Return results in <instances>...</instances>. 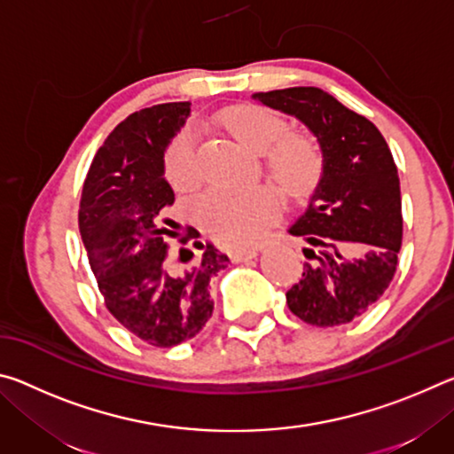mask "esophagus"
Segmentation results:
<instances>
[{
    "instance_id": "esophagus-1",
    "label": "esophagus",
    "mask_w": 454,
    "mask_h": 454,
    "mask_svg": "<svg viewBox=\"0 0 454 454\" xmlns=\"http://www.w3.org/2000/svg\"><path fill=\"white\" fill-rule=\"evenodd\" d=\"M260 250H262V246L256 244V246H248V248L234 250L232 254H230V256H232L234 262H244V260H250V258H254Z\"/></svg>"
}]
</instances>
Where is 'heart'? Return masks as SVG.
I'll return each mask as SVG.
<instances>
[{
    "label": "heart",
    "instance_id": "heart-1",
    "mask_svg": "<svg viewBox=\"0 0 454 454\" xmlns=\"http://www.w3.org/2000/svg\"><path fill=\"white\" fill-rule=\"evenodd\" d=\"M220 124L246 150L262 156L266 174L288 200L302 202L320 186L325 156L318 142L306 134H288V124L280 114L242 104L222 112ZM164 176L178 192L198 186L200 170L192 134L182 132L168 145ZM278 194L268 186L240 192L212 190L196 204L200 224L232 248L256 240L260 230L278 216Z\"/></svg>",
    "mask_w": 454,
    "mask_h": 454
}]
</instances>
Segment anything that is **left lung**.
I'll return each instance as SVG.
<instances>
[{"label": "left lung", "mask_w": 454, "mask_h": 454, "mask_svg": "<svg viewBox=\"0 0 454 454\" xmlns=\"http://www.w3.org/2000/svg\"><path fill=\"white\" fill-rule=\"evenodd\" d=\"M310 129L325 156L320 186L288 228L309 244L302 278L286 292L292 314L312 326L347 325L371 309L396 272L403 242L401 182L371 120L320 88L252 94Z\"/></svg>", "instance_id": "8db88e82"}]
</instances>
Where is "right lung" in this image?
I'll return each mask as SVG.
<instances>
[{"mask_svg": "<svg viewBox=\"0 0 454 454\" xmlns=\"http://www.w3.org/2000/svg\"><path fill=\"white\" fill-rule=\"evenodd\" d=\"M190 116V102L145 107L114 128L96 152L80 202V234L106 309L152 347L170 348L194 338L214 310L210 278L228 266L212 242L194 264L168 258L174 190L164 178V153ZM198 238L190 230L182 244ZM188 262L194 252L186 248Z\"/></svg>", "mask_w": 454, "mask_h": 454, "instance_id": "right-lung-1", "label": "right lung"}]
</instances>
